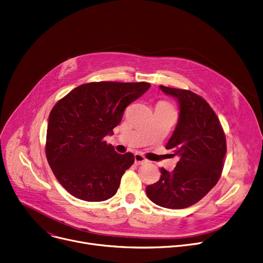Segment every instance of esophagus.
Returning a JSON list of instances; mask_svg holds the SVG:
<instances>
[{
    "instance_id": "esophagus-1",
    "label": "esophagus",
    "mask_w": 263,
    "mask_h": 263,
    "mask_svg": "<svg viewBox=\"0 0 263 263\" xmlns=\"http://www.w3.org/2000/svg\"><path fill=\"white\" fill-rule=\"evenodd\" d=\"M134 162L137 165H141V164L146 163L147 160H146V157L144 155H142L141 153H135L134 154Z\"/></svg>"
}]
</instances>
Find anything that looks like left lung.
Listing matches in <instances>:
<instances>
[{
    "instance_id": "obj_1",
    "label": "left lung",
    "mask_w": 263,
    "mask_h": 263,
    "mask_svg": "<svg viewBox=\"0 0 263 263\" xmlns=\"http://www.w3.org/2000/svg\"><path fill=\"white\" fill-rule=\"evenodd\" d=\"M179 103V120L166 145L180 161L172 172L161 169V179L146 187L156 205L186 208L199 202L217 184L226 154V138L220 120L207 101L196 93L160 85Z\"/></svg>"
}]
</instances>
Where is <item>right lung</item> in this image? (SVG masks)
Listing matches in <instances>:
<instances>
[{
  "label": "right lung",
  "instance_id": "obj_1",
  "mask_svg": "<svg viewBox=\"0 0 263 263\" xmlns=\"http://www.w3.org/2000/svg\"><path fill=\"white\" fill-rule=\"evenodd\" d=\"M149 87L147 82H90L77 86L51 109L47 162L72 196L100 202L116 194L134 155L118 154L103 138L113 134L125 109Z\"/></svg>",
  "mask_w": 263,
  "mask_h": 263
}]
</instances>
